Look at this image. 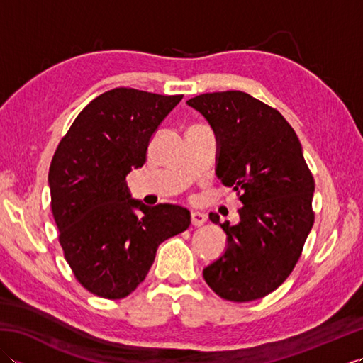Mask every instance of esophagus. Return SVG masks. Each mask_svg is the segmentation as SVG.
Masks as SVG:
<instances>
[{"mask_svg": "<svg viewBox=\"0 0 363 363\" xmlns=\"http://www.w3.org/2000/svg\"><path fill=\"white\" fill-rule=\"evenodd\" d=\"M206 221H207L206 213L191 212V225H194V226H203Z\"/></svg>", "mask_w": 363, "mask_h": 363, "instance_id": "obj_1", "label": "esophagus"}]
</instances>
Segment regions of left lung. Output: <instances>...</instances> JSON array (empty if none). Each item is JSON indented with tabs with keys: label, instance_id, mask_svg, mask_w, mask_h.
<instances>
[{
	"label": "left lung",
	"instance_id": "obj_1",
	"mask_svg": "<svg viewBox=\"0 0 363 363\" xmlns=\"http://www.w3.org/2000/svg\"><path fill=\"white\" fill-rule=\"evenodd\" d=\"M217 135V173L242 201L240 221L221 225L223 256L203 269L218 296L246 303L287 279L313 226L315 181L298 135L273 107L245 91H213L187 101Z\"/></svg>",
	"mask_w": 363,
	"mask_h": 363
}]
</instances>
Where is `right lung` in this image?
Listing matches in <instances>:
<instances>
[{
	"instance_id": "1",
	"label": "right lung",
	"mask_w": 363,
	"mask_h": 363,
	"mask_svg": "<svg viewBox=\"0 0 363 363\" xmlns=\"http://www.w3.org/2000/svg\"><path fill=\"white\" fill-rule=\"evenodd\" d=\"M181 99L126 87L104 91L84 107L54 152L48 184L59 242L76 279L96 296L133 293L159 245L190 226L187 209L145 206L126 184Z\"/></svg>"
}]
</instances>
